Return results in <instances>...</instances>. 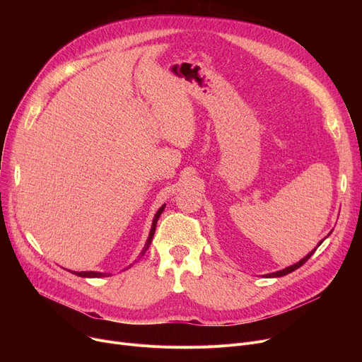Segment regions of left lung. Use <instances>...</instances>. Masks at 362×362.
<instances>
[{
  "instance_id": "left-lung-1",
  "label": "left lung",
  "mask_w": 362,
  "mask_h": 362,
  "mask_svg": "<svg viewBox=\"0 0 362 362\" xmlns=\"http://www.w3.org/2000/svg\"><path fill=\"white\" fill-rule=\"evenodd\" d=\"M322 242V240H321ZM321 242L315 246V248L310 252V254H307L305 257H303L300 261H298L296 264H293V265H289V267H286V269H283V270H280V272H276V273H270V274H265V277H281V276H286V274H289V273H292V272H295V270H298L300 265H303L305 264L308 259H310V257L315 252V250L318 248V246L321 245Z\"/></svg>"
}]
</instances>
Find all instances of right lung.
I'll use <instances>...</instances> for the list:
<instances>
[{"mask_svg":"<svg viewBox=\"0 0 362 362\" xmlns=\"http://www.w3.org/2000/svg\"><path fill=\"white\" fill-rule=\"evenodd\" d=\"M164 208H165V204H164V205H161V206L158 208V211L156 213L154 220H152V226H151V230H149V236H148V239H146V243H145V246H144L142 252L139 254V257H144V254H145V252H146V250L149 248V245H151V242H152V238H154V233H156L157 221H158V218H160L161 213L164 211ZM71 273H73V274H76V276H81V277H108V276H111L110 273H100V272H71Z\"/></svg>","mask_w":362,"mask_h":362,"instance_id":"1","label":"right lung"}]
</instances>
